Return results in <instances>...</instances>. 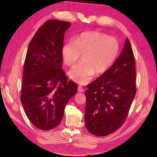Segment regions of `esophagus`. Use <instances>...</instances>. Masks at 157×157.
<instances>
[{
	"label": "esophagus",
	"mask_w": 157,
	"mask_h": 157,
	"mask_svg": "<svg viewBox=\"0 0 157 157\" xmlns=\"http://www.w3.org/2000/svg\"><path fill=\"white\" fill-rule=\"evenodd\" d=\"M78 90L79 92H83L84 91V88H83V87H82V86H78Z\"/></svg>",
	"instance_id": "34e87169"
}]
</instances>
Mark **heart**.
Instances as JSON below:
<instances>
[{"label":"heart","instance_id":"b5f03b06","mask_svg":"<svg viewBox=\"0 0 157 157\" xmlns=\"http://www.w3.org/2000/svg\"><path fill=\"white\" fill-rule=\"evenodd\" d=\"M120 52V43L113 36L96 31L82 33L75 41L63 45L62 55L63 62L72 66L83 55V62L69 71V77L79 84H86L95 74L100 75L109 69Z\"/></svg>","mask_w":157,"mask_h":157}]
</instances>
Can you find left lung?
Here are the masks:
<instances>
[{
	"label": "left lung",
	"mask_w": 157,
	"mask_h": 157,
	"mask_svg": "<svg viewBox=\"0 0 157 157\" xmlns=\"http://www.w3.org/2000/svg\"><path fill=\"white\" fill-rule=\"evenodd\" d=\"M86 87L87 130L98 136L112 134L125 121L136 92L135 57L128 38L112 66Z\"/></svg>",
	"instance_id": "obj_1"
}]
</instances>
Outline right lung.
<instances>
[{"instance_id": "add662e5", "label": "right lung", "mask_w": 157, "mask_h": 157, "mask_svg": "<svg viewBox=\"0 0 157 157\" xmlns=\"http://www.w3.org/2000/svg\"><path fill=\"white\" fill-rule=\"evenodd\" d=\"M68 21H47L29 44L23 68L21 101L32 124L41 130L59 125L78 85L63 72L62 49Z\"/></svg>"}]
</instances>
